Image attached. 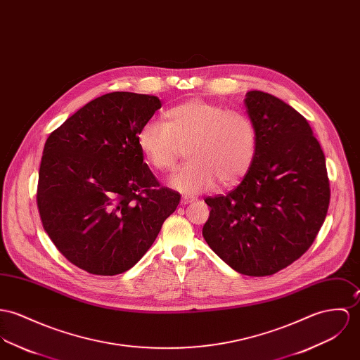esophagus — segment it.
<instances>
[{"label": "esophagus", "mask_w": 360, "mask_h": 360, "mask_svg": "<svg viewBox=\"0 0 360 360\" xmlns=\"http://www.w3.org/2000/svg\"><path fill=\"white\" fill-rule=\"evenodd\" d=\"M194 200V198L191 196H183L181 198V205H187V203H191Z\"/></svg>", "instance_id": "esophagus-1"}]
</instances>
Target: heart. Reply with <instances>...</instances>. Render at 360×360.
Instances as JSON below:
<instances>
[{
	"label": "heart",
	"instance_id": "1",
	"mask_svg": "<svg viewBox=\"0 0 360 360\" xmlns=\"http://www.w3.org/2000/svg\"><path fill=\"white\" fill-rule=\"evenodd\" d=\"M165 121L150 120L137 133L144 161L157 172L174 167L183 147L190 161L170 180L184 193H199L216 184L238 183L252 167L257 131L242 111L191 98L167 108Z\"/></svg>",
	"mask_w": 360,
	"mask_h": 360
}]
</instances>
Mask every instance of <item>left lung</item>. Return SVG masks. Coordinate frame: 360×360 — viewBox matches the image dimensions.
Listing matches in <instances>:
<instances>
[{
	"mask_svg": "<svg viewBox=\"0 0 360 360\" xmlns=\"http://www.w3.org/2000/svg\"><path fill=\"white\" fill-rule=\"evenodd\" d=\"M257 131V153L240 184L207 196L202 235L232 269L249 276L276 274L314 243L326 219V160L307 120L260 91L245 98Z\"/></svg>",
	"mask_w": 360,
	"mask_h": 360,
	"instance_id": "left-lung-1",
	"label": "left lung"
}]
</instances>
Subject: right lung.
I'll use <instances>...</instances> for the list:
<instances>
[{
	"label": "right lung",
	"mask_w": 360,
	"mask_h": 360,
	"mask_svg": "<svg viewBox=\"0 0 360 360\" xmlns=\"http://www.w3.org/2000/svg\"><path fill=\"white\" fill-rule=\"evenodd\" d=\"M161 105L151 95L107 94L46 139L37 187L42 227L68 262L89 274L131 269L180 202L137 146L140 128Z\"/></svg>",
	"instance_id": "1"
}]
</instances>
